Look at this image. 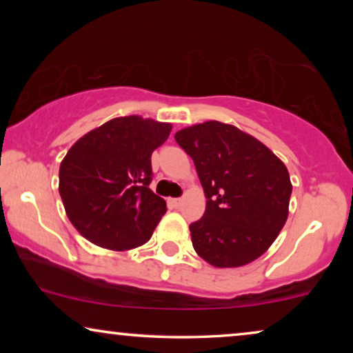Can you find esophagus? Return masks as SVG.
Segmentation results:
<instances>
[{"label":"esophagus","mask_w":353,"mask_h":353,"mask_svg":"<svg viewBox=\"0 0 353 353\" xmlns=\"http://www.w3.org/2000/svg\"><path fill=\"white\" fill-rule=\"evenodd\" d=\"M181 199H180V197H176V199H168V205H170L172 207V209H178V207H180L181 205Z\"/></svg>","instance_id":"1"}]
</instances>
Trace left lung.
<instances>
[{
	"label": "left lung",
	"mask_w": 353,
	"mask_h": 353,
	"mask_svg": "<svg viewBox=\"0 0 353 353\" xmlns=\"http://www.w3.org/2000/svg\"><path fill=\"white\" fill-rule=\"evenodd\" d=\"M175 139L194 162L207 197L204 216L190 225L197 255L216 268L254 262L288 220L286 165L257 138L216 120L183 128Z\"/></svg>",
	"instance_id": "obj_1"
}]
</instances>
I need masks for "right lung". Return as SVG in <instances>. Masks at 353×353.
<instances>
[{
    "label": "right lung",
    "mask_w": 353,
    "mask_h": 353,
    "mask_svg": "<svg viewBox=\"0 0 353 353\" xmlns=\"http://www.w3.org/2000/svg\"><path fill=\"white\" fill-rule=\"evenodd\" d=\"M170 123L117 117L83 134L62 159L59 194L77 231L96 245L130 250L146 244L167 204L149 190L151 156Z\"/></svg>",
    "instance_id": "obj_1"
}]
</instances>
